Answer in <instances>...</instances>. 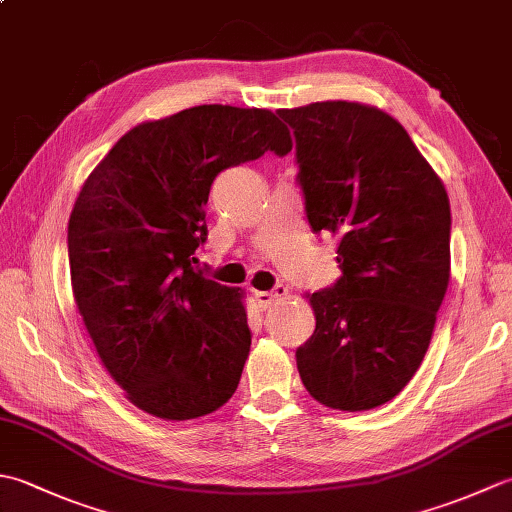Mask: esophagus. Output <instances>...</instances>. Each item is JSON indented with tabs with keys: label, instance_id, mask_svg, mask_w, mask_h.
<instances>
[{
	"label": "esophagus",
	"instance_id": "obj_1",
	"mask_svg": "<svg viewBox=\"0 0 512 512\" xmlns=\"http://www.w3.org/2000/svg\"><path fill=\"white\" fill-rule=\"evenodd\" d=\"M257 303H259V308H270L273 306V303H277V301H281V299H286L288 297V288L284 286V284H277L273 290H262V292H257Z\"/></svg>",
	"mask_w": 512,
	"mask_h": 512
}]
</instances>
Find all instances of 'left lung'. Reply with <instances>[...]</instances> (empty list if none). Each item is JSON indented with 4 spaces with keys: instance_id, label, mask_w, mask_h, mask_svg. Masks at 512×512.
<instances>
[{
    "instance_id": "left-lung-1",
    "label": "left lung",
    "mask_w": 512,
    "mask_h": 512,
    "mask_svg": "<svg viewBox=\"0 0 512 512\" xmlns=\"http://www.w3.org/2000/svg\"><path fill=\"white\" fill-rule=\"evenodd\" d=\"M279 116L312 231L339 237L341 277L308 295L317 328L297 350L299 376L325 407H380L420 367L449 286L447 191L378 107L323 101Z\"/></svg>"
}]
</instances>
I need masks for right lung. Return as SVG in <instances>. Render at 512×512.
<instances>
[{"mask_svg": "<svg viewBox=\"0 0 512 512\" xmlns=\"http://www.w3.org/2000/svg\"><path fill=\"white\" fill-rule=\"evenodd\" d=\"M290 149L270 110L198 105L129 129L85 180L68 224L74 301L138 409L191 420L235 394L250 330L242 290L193 268L204 204L220 171Z\"/></svg>", "mask_w": 512, "mask_h": 512, "instance_id": "add662e5", "label": "right lung"}]
</instances>
